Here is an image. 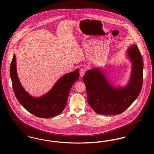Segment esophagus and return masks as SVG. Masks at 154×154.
I'll return each mask as SVG.
<instances>
[{"mask_svg": "<svg viewBox=\"0 0 154 154\" xmlns=\"http://www.w3.org/2000/svg\"><path fill=\"white\" fill-rule=\"evenodd\" d=\"M83 74H84V72H83L82 70H80V75L82 76V75H83Z\"/></svg>", "mask_w": 154, "mask_h": 154, "instance_id": "esophagus-1", "label": "esophagus"}]
</instances>
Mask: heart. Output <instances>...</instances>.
Masks as SVG:
<instances>
[{
    "label": "heart",
    "mask_w": 154,
    "mask_h": 154,
    "mask_svg": "<svg viewBox=\"0 0 154 154\" xmlns=\"http://www.w3.org/2000/svg\"><path fill=\"white\" fill-rule=\"evenodd\" d=\"M63 58L68 59L70 58V57L69 56V55H66V54H63Z\"/></svg>",
    "instance_id": "b5f03b06"
}]
</instances>
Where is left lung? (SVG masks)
<instances>
[{"mask_svg":"<svg viewBox=\"0 0 154 154\" xmlns=\"http://www.w3.org/2000/svg\"><path fill=\"white\" fill-rule=\"evenodd\" d=\"M10 73L13 91L18 102L31 114L43 118L56 116L65 109L70 89L80 76L78 69L65 74L46 94L40 97H33L25 91L18 78L15 55L11 62Z\"/></svg>","mask_w":154,"mask_h":154,"instance_id":"8db88e82","label":"left lung"}]
</instances>
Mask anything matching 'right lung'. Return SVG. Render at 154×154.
Masks as SVG:
<instances>
[{"label":"right lung","mask_w":154,"mask_h":154,"mask_svg":"<svg viewBox=\"0 0 154 154\" xmlns=\"http://www.w3.org/2000/svg\"><path fill=\"white\" fill-rule=\"evenodd\" d=\"M128 52L133 67L131 80L126 87H112L104 75L97 69L88 70L83 76L88 104L96 113L104 115L121 114L139 95L143 81V59L136 45H133Z\"/></svg>","instance_id":"1"}]
</instances>
